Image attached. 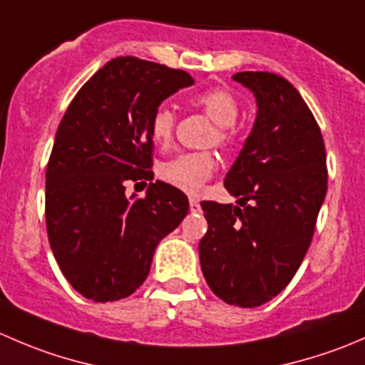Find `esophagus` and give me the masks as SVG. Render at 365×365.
Masks as SVG:
<instances>
[{
    "label": "esophagus",
    "instance_id": "esophagus-1",
    "mask_svg": "<svg viewBox=\"0 0 365 365\" xmlns=\"http://www.w3.org/2000/svg\"><path fill=\"white\" fill-rule=\"evenodd\" d=\"M189 208H190V213H200L201 212L200 201L194 200V197H190V200H189Z\"/></svg>",
    "mask_w": 365,
    "mask_h": 365
}]
</instances>
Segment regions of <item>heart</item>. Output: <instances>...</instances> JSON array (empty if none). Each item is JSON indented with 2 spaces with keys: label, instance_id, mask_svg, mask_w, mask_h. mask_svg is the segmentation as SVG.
<instances>
[{
  "label": "heart",
  "instance_id": "b5f03b06",
  "mask_svg": "<svg viewBox=\"0 0 365 365\" xmlns=\"http://www.w3.org/2000/svg\"><path fill=\"white\" fill-rule=\"evenodd\" d=\"M190 104L196 109L203 111L215 127V143L226 145L231 138V128L237 121L240 106L238 101L227 90H206L196 93L190 98ZM173 130H175V113L169 106H159L152 114L150 120V134L157 145L164 146L171 141ZM215 159L210 153H180L173 159L164 160L159 165V175L169 185L189 194H196L203 189V185L210 180Z\"/></svg>",
  "mask_w": 365,
  "mask_h": 365
}]
</instances>
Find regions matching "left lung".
I'll use <instances>...</instances> for the list:
<instances>
[{
	"label": "left lung",
	"instance_id": "left-lung-1",
	"mask_svg": "<svg viewBox=\"0 0 365 365\" xmlns=\"http://www.w3.org/2000/svg\"><path fill=\"white\" fill-rule=\"evenodd\" d=\"M252 91L256 120L224 178L237 205L203 201L208 231L201 270L226 304L257 307L282 292L300 267L327 194L322 132L292 83L268 72H238Z\"/></svg>",
	"mask_w": 365,
	"mask_h": 365
}]
</instances>
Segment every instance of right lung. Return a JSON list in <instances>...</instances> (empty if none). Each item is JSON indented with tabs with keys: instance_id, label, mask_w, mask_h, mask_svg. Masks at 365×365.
Instances as JSON below:
<instances>
[{
	"instance_id": "add662e5",
	"label": "right lung",
	"mask_w": 365,
	"mask_h": 365,
	"mask_svg": "<svg viewBox=\"0 0 365 365\" xmlns=\"http://www.w3.org/2000/svg\"><path fill=\"white\" fill-rule=\"evenodd\" d=\"M194 84L183 70L132 56L108 61L70 102L46 171V222L60 270L88 300L114 302L148 277L153 254L189 212L182 190L153 180L150 120Z\"/></svg>"
}]
</instances>
